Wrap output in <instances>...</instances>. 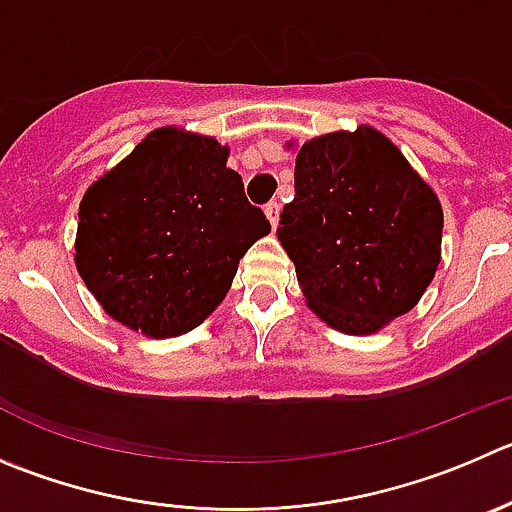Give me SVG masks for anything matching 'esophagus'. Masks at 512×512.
I'll use <instances>...</instances> for the list:
<instances>
[{
    "instance_id": "1",
    "label": "esophagus",
    "mask_w": 512,
    "mask_h": 512,
    "mask_svg": "<svg viewBox=\"0 0 512 512\" xmlns=\"http://www.w3.org/2000/svg\"><path fill=\"white\" fill-rule=\"evenodd\" d=\"M264 213H266V218H269V223H271V226L276 228V223H279V203H276V201L266 203Z\"/></svg>"
}]
</instances>
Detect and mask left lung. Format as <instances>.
I'll use <instances>...</instances> for the list:
<instances>
[{
    "label": "left lung",
    "instance_id": "8db88e82",
    "mask_svg": "<svg viewBox=\"0 0 512 512\" xmlns=\"http://www.w3.org/2000/svg\"><path fill=\"white\" fill-rule=\"evenodd\" d=\"M276 236L309 309L362 337L407 314L435 279L442 206L392 140L359 125L301 145Z\"/></svg>",
    "mask_w": 512,
    "mask_h": 512
}]
</instances>
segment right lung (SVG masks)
<instances>
[{
  "instance_id": "add662e5",
  "label": "right lung",
  "mask_w": 512,
  "mask_h": 512,
  "mask_svg": "<svg viewBox=\"0 0 512 512\" xmlns=\"http://www.w3.org/2000/svg\"><path fill=\"white\" fill-rule=\"evenodd\" d=\"M226 160L216 138L168 125L87 188L75 266L115 321L180 337L228 294L238 261L271 223Z\"/></svg>"
}]
</instances>
